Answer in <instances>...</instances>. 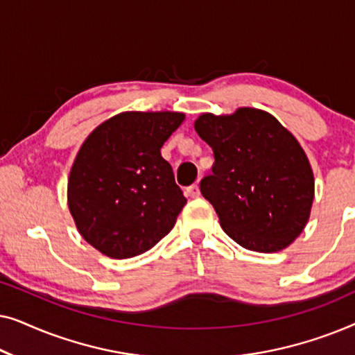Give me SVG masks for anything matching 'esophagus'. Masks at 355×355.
<instances>
[{
  "instance_id": "esophagus-1",
  "label": "esophagus",
  "mask_w": 355,
  "mask_h": 355,
  "mask_svg": "<svg viewBox=\"0 0 355 355\" xmlns=\"http://www.w3.org/2000/svg\"><path fill=\"white\" fill-rule=\"evenodd\" d=\"M187 196L191 198H197L200 196V189H198L197 184H192V186L187 187Z\"/></svg>"
}]
</instances>
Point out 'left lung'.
I'll list each match as a JSON object with an SVG mask.
<instances>
[{
	"mask_svg": "<svg viewBox=\"0 0 355 355\" xmlns=\"http://www.w3.org/2000/svg\"><path fill=\"white\" fill-rule=\"evenodd\" d=\"M196 130L215 157L200 192L226 234L263 254L288 247L307 225L315 193L312 168L294 135L255 108L202 114Z\"/></svg>",
	"mask_w": 355,
	"mask_h": 355,
	"instance_id": "1",
	"label": "left lung"
}]
</instances>
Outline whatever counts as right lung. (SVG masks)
Here are the masks:
<instances>
[{
	"label": "right lung",
	"mask_w": 355,
	"mask_h": 355,
	"mask_svg": "<svg viewBox=\"0 0 355 355\" xmlns=\"http://www.w3.org/2000/svg\"><path fill=\"white\" fill-rule=\"evenodd\" d=\"M182 113L116 114L100 124L77 153L67 203L82 237L111 259H130L158 244L186 197L162 157Z\"/></svg>",
	"instance_id": "1"
}]
</instances>
